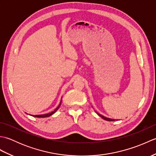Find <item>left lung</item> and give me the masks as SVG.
<instances>
[{
	"label": "left lung",
	"mask_w": 156,
	"mask_h": 156,
	"mask_svg": "<svg viewBox=\"0 0 156 156\" xmlns=\"http://www.w3.org/2000/svg\"><path fill=\"white\" fill-rule=\"evenodd\" d=\"M97 113L98 114V115H99L101 117H102V119H105V120H106V121H115L116 119H110V118H107V117H104V116H102V115H101V114H99V113H98V112H97ZM117 120H118V119H117Z\"/></svg>",
	"instance_id": "left-lung-1"
}]
</instances>
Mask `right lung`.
<instances>
[{
  "label": "right lung",
  "instance_id": "1",
  "mask_svg": "<svg viewBox=\"0 0 156 156\" xmlns=\"http://www.w3.org/2000/svg\"><path fill=\"white\" fill-rule=\"evenodd\" d=\"M61 103H62V100H61V101H60V103L59 104V105L58 106V107L56 108L55 110L54 111H52V112H49V113H47V114H44V115H31V116H33V117H38V118H44V117H49V116H51V115H52L54 113H55V112L57 111L58 110V108H59V107H60V105H61Z\"/></svg>",
  "mask_w": 156,
  "mask_h": 156
}]
</instances>
